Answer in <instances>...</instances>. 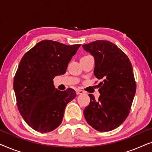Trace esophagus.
<instances>
[{
  "mask_svg": "<svg viewBox=\"0 0 152 152\" xmlns=\"http://www.w3.org/2000/svg\"><path fill=\"white\" fill-rule=\"evenodd\" d=\"M76 93H77V95L84 94V92L82 90H77V91H76Z\"/></svg>",
  "mask_w": 152,
  "mask_h": 152,
  "instance_id": "esophagus-1",
  "label": "esophagus"
}]
</instances>
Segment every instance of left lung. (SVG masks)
Masks as SVG:
<instances>
[{
	"label": "left lung",
	"mask_w": 152,
	"mask_h": 152,
	"mask_svg": "<svg viewBox=\"0 0 152 152\" xmlns=\"http://www.w3.org/2000/svg\"><path fill=\"white\" fill-rule=\"evenodd\" d=\"M82 47L94 57V75L102 80L98 84V100L88 95L91 100L84 110V118L95 130L109 132L123 123L129 113L136 91L132 65L127 56L110 41H95Z\"/></svg>",
	"instance_id": "8db88e82"
}]
</instances>
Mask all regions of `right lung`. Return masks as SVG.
I'll return each mask as SVG.
<instances>
[{
	"label": "right lung",
	"mask_w": 152,
	"mask_h": 152,
	"mask_svg": "<svg viewBox=\"0 0 152 152\" xmlns=\"http://www.w3.org/2000/svg\"><path fill=\"white\" fill-rule=\"evenodd\" d=\"M80 45L41 41L22 57L14 78V90L20 115L33 129L47 133L61 123L66 105L76 93L72 88L59 91L53 79L66 73Z\"/></svg>",
	"instance_id": "obj_1"
}]
</instances>
